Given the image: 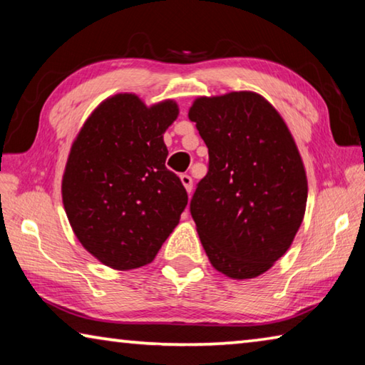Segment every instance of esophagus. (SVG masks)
Wrapping results in <instances>:
<instances>
[{
	"mask_svg": "<svg viewBox=\"0 0 365 365\" xmlns=\"http://www.w3.org/2000/svg\"><path fill=\"white\" fill-rule=\"evenodd\" d=\"M180 180H182V183H183L185 190H187V193L190 195L191 190H193V178H191V177L187 175V174H183V175H180Z\"/></svg>",
	"mask_w": 365,
	"mask_h": 365,
	"instance_id": "esophagus-1",
	"label": "esophagus"
}]
</instances>
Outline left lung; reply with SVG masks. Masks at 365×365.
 Listing matches in <instances>:
<instances>
[{
	"mask_svg": "<svg viewBox=\"0 0 365 365\" xmlns=\"http://www.w3.org/2000/svg\"><path fill=\"white\" fill-rule=\"evenodd\" d=\"M209 151L190 211L212 267L256 279L285 255L304 219L307 177L283 117L255 91L196 98L188 110Z\"/></svg>",
	"mask_w": 365,
	"mask_h": 365,
	"instance_id": "obj_1",
	"label": "left lung"
}]
</instances>
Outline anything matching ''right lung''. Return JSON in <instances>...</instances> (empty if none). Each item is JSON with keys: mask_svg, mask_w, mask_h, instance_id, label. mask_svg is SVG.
<instances>
[{"mask_svg": "<svg viewBox=\"0 0 365 365\" xmlns=\"http://www.w3.org/2000/svg\"><path fill=\"white\" fill-rule=\"evenodd\" d=\"M177 117L174 100L146 106L117 93L98 104L71 146L61 183L67 219L110 269L153 262L187 206L180 178L165 168L164 133Z\"/></svg>", "mask_w": 365, "mask_h": 365, "instance_id": "add662e5", "label": "right lung"}]
</instances>
